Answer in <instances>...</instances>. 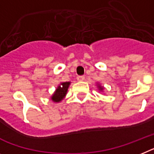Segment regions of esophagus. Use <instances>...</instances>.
Segmentation results:
<instances>
[{
	"label": "esophagus",
	"mask_w": 154,
	"mask_h": 154,
	"mask_svg": "<svg viewBox=\"0 0 154 154\" xmlns=\"http://www.w3.org/2000/svg\"><path fill=\"white\" fill-rule=\"evenodd\" d=\"M77 79L78 81H84L85 80V76H78L77 77Z\"/></svg>",
	"instance_id": "obj_1"
}]
</instances>
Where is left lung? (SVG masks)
Segmentation results:
<instances>
[{
	"label": "left lung",
	"instance_id": "left-lung-1",
	"mask_svg": "<svg viewBox=\"0 0 154 154\" xmlns=\"http://www.w3.org/2000/svg\"><path fill=\"white\" fill-rule=\"evenodd\" d=\"M96 85H97V88H98V89H99V91H103V90H104V87H103V86H102V85H100V84L97 83Z\"/></svg>",
	"mask_w": 154,
	"mask_h": 154
}]
</instances>
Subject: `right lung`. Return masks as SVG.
Returning <instances> with one entry per match:
<instances>
[{"mask_svg": "<svg viewBox=\"0 0 154 154\" xmlns=\"http://www.w3.org/2000/svg\"><path fill=\"white\" fill-rule=\"evenodd\" d=\"M70 84L71 82L66 81V82H61L58 85L55 91L51 96V99L53 103H59L65 98Z\"/></svg>", "mask_w": 154, "mask_h": 154, "instance_id": "right-lung-1", "label": "right lung"}]
</instances>
